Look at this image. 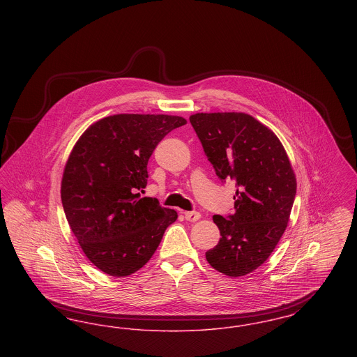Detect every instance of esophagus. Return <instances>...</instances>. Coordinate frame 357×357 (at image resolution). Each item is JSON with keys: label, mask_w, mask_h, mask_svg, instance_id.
Wrapping results in <instances>:
<instances>
[{"label": "esophagus", "mask_w": 357, "mask_h": 357, "mask_svg": "<svg viewBox=\"0 0 357 357\" xmlns=\"http://www.w3.org/2000/svg\"><path fill=\"white\" fill-rule=\"evenodd\" d=\"M185 218L188 222H197L201 220V214L198 211H186Z\"/></svg>", "instance_id": "esophagus-1"}]
</instances>
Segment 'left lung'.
Wrapping results in <instances>:
<instances>
[{
  "label": "left lung",
  "instance_id": "left-lung-1",
  "mask_svg": "<svg viewBox=\"0 0 357 357\" xmlns=\"http://www.w3.org/2000/svg\"><path fill=\"white\" fill-rule=\"evenodd\" d=\"M190 123L221 181H233L234 214L214 215L222 237L207 262L229 277L255 271L272 255L288 226L296 175L272 130L243 112L195 114Z\"/></svg>",
  "mask_w": 357,
  "mask_h": 357
}]
</instances>
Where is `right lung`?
Here are the masks:
<instances>
[{
    "mask_svg": "<svg viewBox=\"0 0 357 357\" xmlns=\"http://www.w3.org/2000/svg\"><path fill=\"white\" fill-rule=\"evenodd\" d=\"M186 119L119 114L98 120L79 137L61 179V202L86 258L114 277L143 268L158 249L175 210L140 198L158 143Z\"/></svg>",
    "mask_w": 357,
    "mask_h": 357,
    "instance_id": "right-lung-1",
    "label": "right lung"
}]
</instances>
